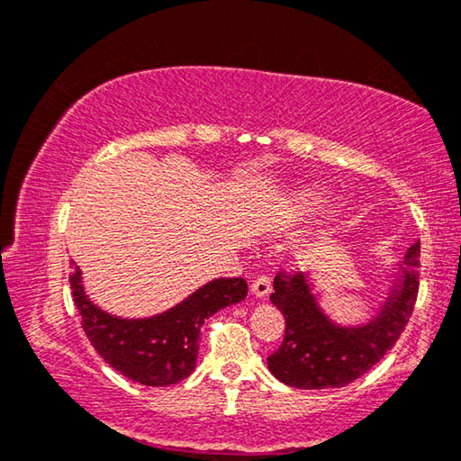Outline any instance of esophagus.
I'll list each match as a JSON object with an SVG mask.
<instances>
[{"instance_id": "1", "label": "esophagus", "mask_w": 461, "mask_h": 461, "mask_svg": "<svg viewBox=\"0 0 461 461\" xmlns=\"http://www.w3.org/2000/svg\"><path fill=\"white\" fill-rule=\"evenodd\" d=\"M250 290H252V294L257 298H267V296H269V292H271V277H269V275H265V273L257 275V277L252 279Z\"/></svg>"}]
</instances>
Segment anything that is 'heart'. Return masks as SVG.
Masks as SVG:
<instances>
[{
    "instance_id": "1",
    "label": "heart",
    "mask_w": 461,
    "mask_h": 461,
    "mask_svg": "<svg viewBox=\"0 0 461 461\" xmlns=\"http://www.w3.org/2000/svg\"><path fill=\"white\" fill-rule=\"evenodd\" d=\"M319 203H321V192L311 188V190H302V192H298V194L292 198L290 207H292L294 215L306 217V215H312L314 209L319 207ZM343 209H346V203H343V201H335V203L331 204V207H329L327 217H329V219L339 217L341 212H343Z\"/></svg>"
}]
</instances>
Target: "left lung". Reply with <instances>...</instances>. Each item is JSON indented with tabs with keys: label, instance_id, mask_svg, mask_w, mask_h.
Wrapping results in <instances>:
<instances>
[{
	"label": "left lung",
	"instance_id": "8db88e82",
	"mask_svg": "<svg viewBox=\"0 0 461 461\" xmlns=\"http://www.w3.org/2000/svg\"><path fill=\"white\" fill-rule=\"evenodd\" d=\"M420 242L402 260V275L376 317L362 327H339L321 311L302 273H277L271 302L284 312L285 335L267 358L275 379L296 389L346 387L379 362L406 329L418 296Z\"/></svg>",
	"mask_w": 461,
	"mask_h": 461
}]
</instances>
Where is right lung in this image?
<instances>
[{"label":"right lung","instance_id":"right-lung-1","mask_svg":"<svg viewBox=\"0 0 461 461\" xmlns=\"http://www.w3.org/2000/svg\"><path fill=\"white\" fill-rule=\"evenodd\" d=\"M80 275L77 267L70 287L88 341L109 366L147 387H167L190 376L204 319L249 294L242 277H223L209 281L167 312L149 319H120L88 300Z\"/></svg>","mask_w":461,"mask_h":461}]
</instances>
